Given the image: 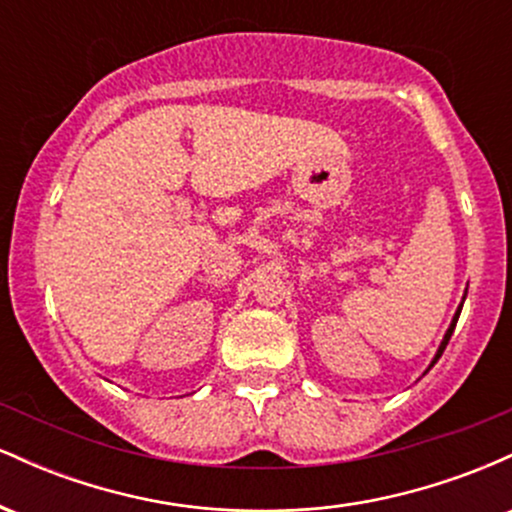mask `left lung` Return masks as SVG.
<instances>
[{
    "mask_svg": "<svg viewBox=\"0 0 512 512\" xmlns=\"http://www.w3.org/2000/svg\"><path fill=\"white\" fill-rule=\"evenodd\" d=\"M464 296H467V293H464ZM462 303H464V298H462ZM462 303H460V308H457V313H455V317H452V322H450L448 332H445L443 342H440V346H438V351H436V356H433L431 366H428V368H433V366H436V361H438V358H440V356H443L445 346H448V342H450V337H452V332H455V325H457V317H460V313H462Z\"/></svg>",
    "mask_w": 512,
    "mask_h": 512,
    "instance_id": "left-lung-1",
    "label": "left lung"
}]
</instances>
